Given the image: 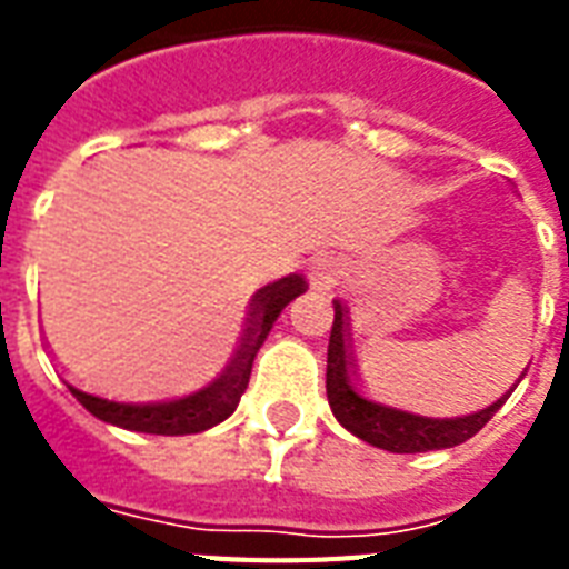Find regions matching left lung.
<instances>
[{"label": "left lung", "instance_id": "obj_1", "mask_svg": "<svg viewBox=\"0 0 569 569\" xmlns=\"http://www.w3.org/2000/svg\"><path fill=\"white\" fill-rule=\"evenodd\" d=\"M333 330H330L328 346V401L339 425L357 433L360 440L372 442L378 449L398 451V455H416V451L451 449L476 437L485 428L499 407L496 401L481 413L460 416V419H428V416H413L405 410L366 401L360 392H355L351 378H348V348H346V310L333 307Z\"/></svg>", "mask_w": 569, "mask_h": 569}]
</instances>
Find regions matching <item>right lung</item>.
<instances>
[{
    "label": "right lung",
    "instance_id": "1",
    "mask_svg": "<svg viewBox=\"0 0 569 569\" xmlns=\"http://www.w3.org/2000/svg\"><path fill=\"white\" fill-rule=\"evenodd\" d=\"M303 289H307V283L298 274L283 277V280L259 289L253 295V303H250L248 330H244V339H241V348L232 357V363L227 366L221 378L194 396L180 398V401H164V405H118V401L88 396L76 387H70V392L88 413H93L102 422L129 428V431L164 433V437L206 431V428L223 422L239 407L241 392L248 389L250 369H253V357H257L259 346L266 342L268 330L277 321L280 310L289 301H295Z\"/></svg>",
    "mask_w": 569,
    "mask_h": 569
}]
</instances>
